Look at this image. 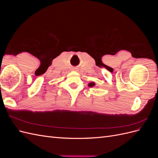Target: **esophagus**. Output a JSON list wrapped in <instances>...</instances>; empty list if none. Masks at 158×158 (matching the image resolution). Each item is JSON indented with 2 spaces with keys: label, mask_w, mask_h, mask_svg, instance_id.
I'll return each instance as SVG.
<instances>
[{
  "label": "esophagus",
  "mask_w": 158,
  "mask_h": 158,
  "mask_svg": "<svg viewBox=\"0 0 158 158\" xmlns=\"http://www.w3.org/2000/svg\"><path fill=\"white\" fill-rule=\"evenodd\" d=\"M73 70H74V71H77V70H78V69H77V68H73Z\"/></svg>",
  "instance_id": "esophagus-1"
}]
</instances>
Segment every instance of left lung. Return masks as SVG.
<instances>
[{
    "label": "left lung",
    "mask_w": 158,
    "mask_h": 158,
    "mask_svg": "<svg viewBox=\"0 0 158 158\" xmlns=\"http://www.w3.org/2000/svg\"><path fill=\"white\" fill-rule=\"evenodd\" d=\"M95 85V83L94 82H92V83H89V86H90V87H93V86H94Z\"/></svg>",
    "instance_id": "8db88e82"
}]
</instances>
